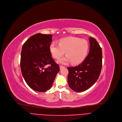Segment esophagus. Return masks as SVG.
<instances>
[{
    "mask_svg": "<svg viewBox=\"0 0 122 122\" xmlns=\"http://www.w3.org/2000/svg\"><path fill=\"white\" fill-rule=\"evenodd\" d=\"M65 67L63 66H60V69H62L63 68H64Z\"/></svg>",
    "mask_w": 122,
    "mask_h": 122,
    "instance_id": "obj_1",
    "label": "esophagus"
}]
</instances>
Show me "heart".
Wrapping results in <instances>:
<instances>
[{
	"instance_id": "obj_1",
	"label": "heart",
	"mask_w": 122,
	"mask_h": 122,
	"mask_svg": "<svg viewBox=\"0 0 122 122\" xmlns=\"http://www.w3.org/2000/svg\"><path fill=\"white\" fill-rule=\"evenodd\" d=\"M88 49V43L86 40L75 37L62 39L59 44L53 42L50 45L51 53L55 59H59L66 51V56L57 61L62 64L70 61L73 65L79 64L85 59Z\"/></svg>"
}]
</instances>
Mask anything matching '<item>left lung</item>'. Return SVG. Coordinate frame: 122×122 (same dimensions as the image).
Listing matches in <instances>:
<instances>
[{
	"instance_id": "8db88e82",
	"label": "left lung",
	"mask_w": 122,
	"mask_h": 122,
	"mask_svg": "<svg viewBox=\"0 0 122 122\" xmlns=\"http://www.w3.org/2000/svg\"><path fill=\"white\" fill-rule=\"evenodd\" d=\"M89 52L84 61L78 66L67 67L69 87L77 92L84 91L93 85L99 78L102 65V50L96 39L90 37Z\"/></svg>"
}]
</instances>
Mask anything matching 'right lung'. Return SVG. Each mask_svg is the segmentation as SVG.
<instances>
[{"instance_id": "add662e5", "label": "right lung", "mask_w": 122, "mask_h": 122, "mask_svg": "<svg viewBox=\"0 0 122 122\" xmlns=\"http://www.w3.org/2000/svg\"><path fill=\"white\" fill-rule=\"evenodd\" d=\"M51 35L36 34L23 44L21 53V72L27 85L33 90L46 92L52 86L59 65L51 57L50 45ZM50 66L47 67V65Z\"/></svg>"}]
</instances>
